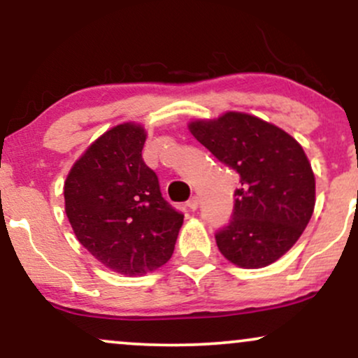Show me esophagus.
<instances>
[{
	"label": "esophagus",
	"instance_id": "esophagus-1",
	"mask_svg": "<svg viewBox=\"0 0 358 358\" xmlns=\"http://www.w3.org/2000/svg\"><path fill=\"white\" fill-rule=\"evenodd\" d=\"M187 207L190 208V210H196V208H199V196L193 195L192 199L187 202Z\"/></svg>",
	"mask_w": 358,
	"mask_h": 358
}]
</instances>
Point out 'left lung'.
I'll list each match as a JSON object with an SVG mask.
<instances>
[{
  "label": "left lung",
  "mask_w": 358,
  "mask_h": 358,
  "mask_svg": "<svg viewBox=\"0 0 358 358\" xmlns=\"http://www.w3.org/2000/svg\"><path fill=\"white\" fill-rule=\"evenodd\" d=\"M188 129L239 173L232 219L215 234L225 259L266 268L296 244L315 208V175L305 151L281 127L244 113L193 121Z\"/></svg>",
  "instance_id": "obj_1"
}]
</instances>
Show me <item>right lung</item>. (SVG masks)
Here are the masks:
<instances>
[{
	"mask_svg": "<svg viewBox=\"0 0 358 358\" xmlns=\"http://www.w3.org/2000/svg\"><path fill=\"white\" fill-rule=\"evenodd\" d=\"M145 141V129L134 122L106 131L73 163L64 185L77 239L124 276L168 262L183 224V213L163 199L158 176L143 162Z\"/></svg>",
	"mask_w": 358,
	"mask_h": 358,
	"instance_id": "1",
	"label": "right lung"
}]
</instances>
